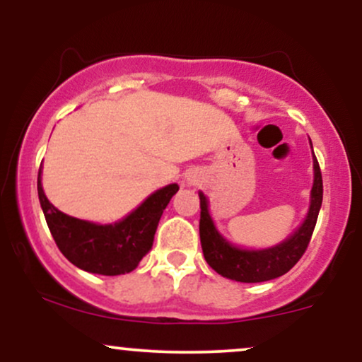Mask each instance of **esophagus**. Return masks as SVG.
<instances>
[{
  "label": "esophagus",
  "mask_w": 362,
  "mask_h": 362,
  "mask_svg": "<svg viewBox=\"0 0 362 362\" xmlns=\"http://www.w3.org/2000/svg\"><path fill=\"white\" fill-rule=\"evenodd\" d=\"M194 182H195V180H192V178H189V184H194Z\"/></svg>",
  "instance_id": "obj_1"
}]
</instances>
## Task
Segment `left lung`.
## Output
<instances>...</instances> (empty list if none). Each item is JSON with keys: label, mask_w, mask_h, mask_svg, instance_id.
I'll list each match as a JSON object with an SVG mask.
<instances>
[{"label": "left lung", "mask_w": 362, "mask_h": 362, "mask_svg": "<svg viewBox=\"0 0 362 362\" xmlns=\"http://www.w3.org/2000/svg\"><path fill=\"white\" fill-rule=\"evenodd\" d=\"M313 170L315 180L313 189H311L308 216L301 226L294 231V235H291L288 240L276 247L265 248V250H243V248L228 243L216 230L213 219H211L206 195L199 192V199H201L199 235H201L202 253H204L207 264L223 277L238 282L271 281L291 271L308 248L318 219L320 206H322L323 182L317 156H313Z\"/></svg>", "instance_id": "left-lung-1"}]
</instances>
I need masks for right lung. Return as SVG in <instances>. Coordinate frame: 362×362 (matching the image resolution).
I'll return each mask as SVG.
<instances>
[{
	"instance_id": "add662e5",
	"label": "right lung",
	"mask_w": 362,
	"mask_h": 362,
	"mask_svg": "<svg viewBox=\"0 0 362 362\" xmlns=\"http://www.w3.org/2000/svg\"><path fill=\"white\" fill-rule=\"evenodd\" d=\"M177 190V184H170L149 195L122 221L95 224L56 209L44 194L40 170L37 177L40 206L57 248L73 265L102 276H120L138 267L151 250L161 214Z\"/></svg>"
}]
</instances>
